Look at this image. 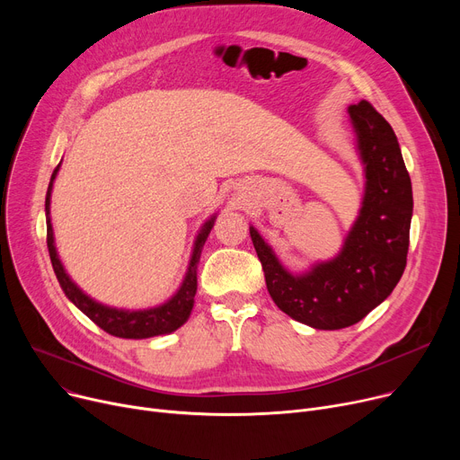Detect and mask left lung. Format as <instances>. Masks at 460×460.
<instances>
[{"instance_id":"1","label":"left lung","mask_w":460,"mask_h":460,"mask_svg":"<svg viewBox=\"0 0 460 460\" xmlns=\"http://www.w3.org/2000/svg\"><path fill=\"white\" fill-rule=\"evenodd\" d=\"M349 117L366 186L340 253L295 274L250 226L272 300L288 317L315 330L359 323L392 295L406 267L414 199L397 136L367 101L349 106Z\"/></svg>"}]
</instances>
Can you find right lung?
I'll use <instances>...</instances> for the list:
<instances>
[{
	"mask_svg": "<svg viewBox=\"0 0 460 460\" xmlns=\"http://www.w3.org/2000/svg\"><path fill=\"white\" fill-rule=\"evenodd\" d=\"M59 167H61V162L54 169L50 184H48L44 210H46V244H48V252H50L54 272L58 276V281L63 288L65 296L72 304H75L82 313H85V315L96 326H101L110 335L123 337V340H147V337L165 335V333H172L177 328H181L188 321L193 302H196L193 298H196V291H198V264H199L203 246L207 243V236L210 234V229L214 227L216 214H212L208 220L201 226V229L196 236V243H193V248H191V255H190L184 279L172 298L165 300L160 305L147 307V309L111 307V305L96 302L94 298L85 295L82 288L66 274L63 262L58 255L54 227L50 222V201H52L54 181L59 173Z\"/></svg>",
	"mask_w": 460,
	"mask_h": 460,
	"instance_id": "add662e5",
	"label": "right lung"
}]
</instances>
